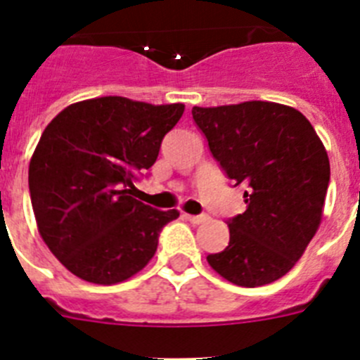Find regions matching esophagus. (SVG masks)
I'll return each mask as SVG.
<instances>
[{
    "mask_svg": "<svg viewBox=\"0 0 360 360\" xmlns=\"http://www.w3.org/2000/svg\"><path fill=\"white\" fill-rule=\"evenodd\" d=\"M184 218H186L187 221H191V224L200 225V224H203V221H207V219H209V216H207V214H198V216H193V214H184Z\"/></svg>",
    "mask_w": 360,
    "mask_h": 360,
    "instance_id": "obj_1",
    "label": "esophagus"
}]
</instances>
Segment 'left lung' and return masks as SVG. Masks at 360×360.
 <instances>
[{
    "label": "left lung",
    "instance_id": "obj_1",
    "mask_svg": "<svg viewBox=\"0 0 360 360\" xmlns=\"http://www.w3.org/2000/svg\"><path fill=\"white\" fill-rule=\"evenodd\" d=\"M193 119L225 174L247 189V211L229 219V245L209 265L238 287L283 278L323 218L330 160L316 129L295 108L266 101L195 106Z\"/></svg>",
    "mask_w": 360,
    "mask_h": 360
}]
</instances>
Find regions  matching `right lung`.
<instances>
[{"instance_id": "add662e5", "label": "right lung", "mask_w": 360, "mask_h": 360, "mask_svg": "<svg viewBox=\"0 0 360 360\" xmlns=\"http://www.w3.org/2000/svg\"><path fill=\"white\" fill-rule=\"evenodd\" d=\"M186 106L98 97L70 104L44 128L28 165L32 209L53 256L84 281L115 285L157 252L176 209L133 198Z\"/></svg>"}]
</instances>
